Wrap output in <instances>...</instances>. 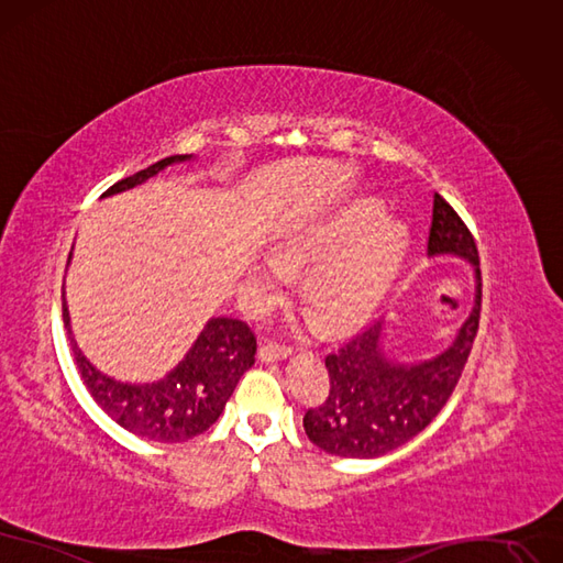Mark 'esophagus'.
I'll use <instances>...</instances> for the list:
<instances>
[{
    "mask_svg": "<svg viewBox=\"0 0 563 563\" xmlns=\"http://www.w3.org/2000/svg\"><path fill=\"white\" fill-rule=\"evenodd\" d=\"M257 357H260L262 362H266V364H268V362H280V360H287V357H289V347L278 345V343H274V341H268V343L260 345Z\"/></svg>",
    "mask_w": 563,
    "mask_h": 563,
    "instance_id": "1",
    "label": "esophagus"
}]
</instances>
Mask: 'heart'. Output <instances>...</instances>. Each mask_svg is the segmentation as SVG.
I'll list each match as a JSON object with an SVG mask.
<instances>
[{
    "label": "heart",
    "instance_id": "obj_1",
    "mask_svg": "<svg viewBox=\"0 0 563 563\" xmlns=\"http://www.w3.org/2000/svg\"><path fill=\"white\" fill-rule=\"evenodd\" d=\"M408 250V229L383 218V206L357 199L308 220L276 245V260L250 266V295L257 308L280 297L287 271H306L303 297L327 329H350L376 310L397 280ZM284 265L280 267L279 264Z\"/></svg>",
    "mask_w": 563,
    "mask_h": 563
}]
</instances>
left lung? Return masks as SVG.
<instances>
[{
    "label": "left lung",
    "mask_w": 563,
    "mask_h": 563,
    "mask_svg": "<svg viewBox=\"0 0 563 563\" xmlns=\"http://www.w3.org/2000/svg\"><path fill=\"white\" fill-rule=\"evenodd\" d=\"M427 255L460 257L473 266L475 292L468 318L450 345L427 360L399 362L389 355L385 318L327 355L329 397L303 415L306 435L320 450L347 460H373L397 450L443 410L460 383L481 324L483 278L468 227L441 195H433Z\"/></svg>",
    "instance_id": "1"
}]
</instances>
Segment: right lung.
Masks as SVG:
<instances>
[{"mask_svg":"<svg viewBox=\"0 0 563 563\" xmlns=\"http://www.w3.org/2000/svg\"><path fill=\"white\" fill-rule=\"evenodd\" d=\"M195 159L192 155L164 157L148 169L111 185L103 197L128 192L164 172L166 166ZM74 253V247H71ZM71 253L67 266L71 264ZM62 318L71 343L74 362L97 406L141 439L159 443H183L213 427L232 397L243 373L255 364L257 341L245 322L234 318H211L199 331L185 357L153 383H122L101 373L78 347L62 285Z\"/></svg>","mask_w":563,"mask_h":563,"instance_id":"add662e5","label":"right lung"}]
</instances>
